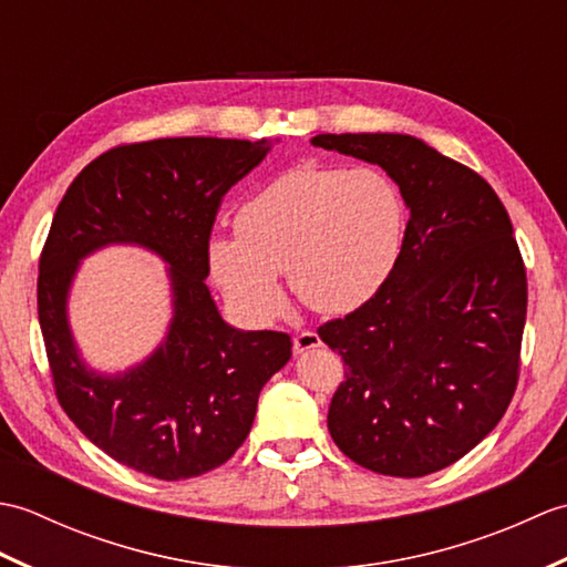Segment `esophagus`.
Listing matches in <instances>:
<instances>
[{"label": "esophagus", "mask_w": 567, "mask_h": 567, "mask_svg": "<svg viewBox=\"0 0 567 567\" xmlns=\"http://www.w3.org/2000/svg\"><path fill=\"white\" fill-rule=\"evenodd\" d=\"M317 346H321V339H319L317 331H299L295 336V353H307Z\"/></svg>", "instance_id": "esophagus-1"}]
</instances>
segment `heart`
I'll use <instances>...</instances> for the list:
<instances>
[{
	"mask_svg": "<svg viewBox=\"0 0 567 567\" xmlns=\"http://www.w3.org/2000/svg\"><path fill=\"white\" fill-rule=\"evenodd\" d=\"M404 219L400 189L375 167L299 165L238 209L236 236L212 240V272L252 319L280 311V272L309 309L346 315L388 282Z\"/></svg>",
	"mask_w": 567,
	"mask_h": 567,
	"instance_id": "obj_1",
	"label": "heart"
}]
</instances>
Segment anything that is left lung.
Listing matches in <instances>:
<instances>
[{"mask_svg":"<svg viewBox=\"0 0 567 567\" xmlns=\"http://www.w3.org/2000/svg\"><path fill=\"white\" fill-rule=\"evenodd\" d=\"M311 143L378 163L412 212L388 282L319 327L346 365L331 439L372 473L431 475L499 424L519 382L528 290L509 214L485 177L414 136Z\"/></svg>","mask_w":567,"mask_h":567,"instance_id":"8db88e82","label":"left lung"}]
</instances>
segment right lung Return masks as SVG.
<instances>
[{"instance_id": "right-lung-1", "label": "right lung", "mask_w": 567, "mask_h": 567, "mask_svg": "<svg viewBox=\"0 0 567 567\" xmlns=\"http://www.w3.org/2000/svg\"><path fill=\"white\" fill-rule=\"evenodd\" d=\"M270 151L268 138H155L94 158L58 204L39 260V321L63 412L116 463L158 480L219 467L246 441L258 394L292 355L282 331H238L216 311L209 240L226 192ZM141 243L172 262L176 319L146 364L94 377L69 339L64 297L76 260Z\"/></svg>"}]
</instances>
